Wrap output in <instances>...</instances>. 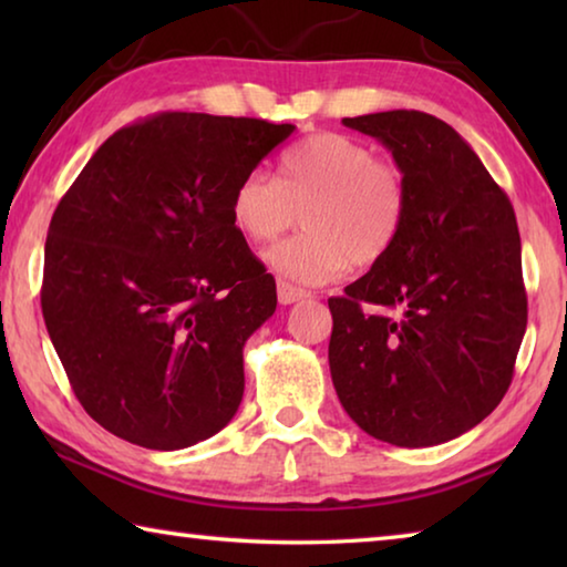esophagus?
<instances>
[{
	"instance_id": "1",
	"label": "esophagus",
	"mask_w": 567,
	"mask_h": 567,
	"mask_svg": "<svg viewBox=\"0 0 567 567\" xmlns=\"http://www.w3.org/2000/svg\"><path fill=\"white\" fill-rule=\"evenodd\" d=\"M305 297H307V292L302 290V287H295L285 280H277V300H280L282 305L300 302V300H305Z\"/></svg>"
}]
</instances>
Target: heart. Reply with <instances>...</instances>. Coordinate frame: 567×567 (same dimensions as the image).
Returning <instances> with one entry per match:
<instances>
[{
    "label": "heart",
    "mask_w": 567,
    "mask_h": 567,
    "mask_svg": "<svg viewBox=\"0 0 567 567\" xmlns=\"http://www.w3.org/2000/svg\"><path fill=\"white\" fill-rule=\"evenodd\" d=\"M229 217L239 235L267 245L302 219L305 233L267 255L277 275L324 285L354 267H372L395 247L408 217V179L364 142L318 132L280 159V182L252 169L237 182Z\"/></svg>",
    "instance_id": "b5f03b06"
}]
</instances>
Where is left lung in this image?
Here are the masks:
<instances>
[{
	"mask_svg": "<svg viewBox=\"0 0 567 567\" xmlns=\"http://www.w3.org/2000/svg\"><path fill=\"white\" fill-rule=\"evenodd\" d=\"M380 140L408 179L395 247L330 297L332 385L364 433L430 447L467 433L511 388L527 324L511 199L433 114L344 117Z\"/></svg>",
	"mask_w": 567,
	"mask_h": 567,
	"instance_id": "1",
	"label": "left lung"
}]
</instances>
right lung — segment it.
I'll return each mask as SVG.
<instances>
[{"label": "right lung", "mask_w": 567, "mask_h": 567, "mask_svg": "<svg viewBox=\"0 0 567 567\" xmlns=\"http://www.w3.org/2000/svg\"><path fill=\"white\" fill-rule=\"evenodd\" d=\"M292 130L159 112L114 132L56 205L44 324L76 400L112 435L182 450L235 417L243 348L277 292L229 199Z\"/></svg>", "instance_id": "1"}]
</instances>
